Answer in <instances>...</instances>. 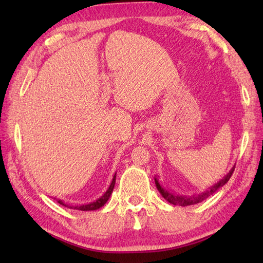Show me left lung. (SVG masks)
Instances as JSON below:
<instances>
[{"label":"left lung","mask_w":263,"mask_h":263,"mask_svg":"<svg viewBox=\"0 0 263 263\" xmlns=\"http://www.w3.org/2000/svg\"><path fill=\"white\" fill-rule=\"evenodd\" d=\"M234 170H235V166L233 167V168L230 171L227 175H225L224 178H221L219 182H217L215 185H212L211 187H209L208 190H205L204 192L200 193V194H193V195H180V194H176V193H172L170 192L168 190L164 189L163 186L160 185L159 182L157 178L155 177V183H156V186H157V190L160 192V194L163 195V198L165 200L168 201L170 203L172 204H175V205H182V206H186V205H192V204H197L199 202H202L203 200H205L206 198H209L211 194H214L218 189H220L221 186H224L225 184L230 181V178L233 174Z\"/></svg>","instance_id":"obj_1"}]
</instances>
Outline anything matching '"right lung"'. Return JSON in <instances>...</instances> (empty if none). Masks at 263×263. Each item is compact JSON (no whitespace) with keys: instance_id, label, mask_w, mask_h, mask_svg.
<instances>
[{"instance_id":"1","label":"right lung","mask_w":263,"mask_h":263,"mask_svg":"<svg viewBox=\"0 0 263 263\" xmlns=\"http://www.w3.org/2000/svg\"><path fill=\"white\" fill-rule=\"evenodd\" d=\"M115 180H116V174L114 175L113 181H111L109 187L107 189V191H106V192L104 193L103 197H100V198L97 199L96 201H93V202H90V203H88V204H82V205H76V206H74V205L71 206V205L65 204L62 200H58V202H59L60 204L64 205V206H69V208H71V209H77V210H81V211L97 210V209L100 208V206H103L106 202H107V200L109 199L111 192H113V189H114V185H115Z\"/></svg>"}]
</instances>
